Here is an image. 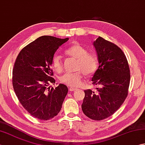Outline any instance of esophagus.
Segmentation results:
<instances>
[{"mask_svg":"<svg viewBox=\"0 0 145 145\" xmlns=\"http://www.w3.org/2000/svg\"><path fill=\"white\" fill-rule=\"evenodd\" d=\"M76 90V88H73V87H70L69 88V91H75Z\"/></svg>","mask_w":145,"mask_h":145,"instance_id":"34e87169","label":"esophagus"}]
</instances>
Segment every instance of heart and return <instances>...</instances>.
Returning a JSON list of instances; mask_svg holds the SVG:
<instances>
[{
	"instance_id": "heart-1",
	"label": "heart",
	"mask_w": 145,
	"mask_h": 145,
	"mask_svg": "<svg viewBox=\"0 0 145 145\" xmlns=\"http://www.w3.org/2000/svg\"><path fill=\"white\" fill-rule=\"evenodd\" d=\"M66 54L69 56L77 60L76 69L79 72L70 73H67L60 78V82L70 87H78L82 84L84 73L85 75L93 74L98 67V60L95 55L88 53L87 48L81 45L76 44L67 48ZM52 67L57 72H61L63 70V63L61 58L55 54L52 58Z\"/></svg>"
}]
</instances>
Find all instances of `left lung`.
Here are the masks:
<instances>
[{
    "label": "left lung",
    "instance_id": "1",
    "mask_svg": "<svg viewBox=\"0 0 145 145\" xmlns=\"http://www.w3.org/2000/svg\"><path fill=\"white\" fill-rule=\"evenodd\" d=\"M93 45L99 66L91 80L99 87L96 92L90 89L84 91L82 109L90 119L102 120L112 116L124 102L130 72L125 55L118 46L101 37Z\"/></svg>",
    "mask_w": 145,
    "mask_h": 145
}]
</instances>
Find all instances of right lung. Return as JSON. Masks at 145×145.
<instances>
[{"mask_svg": "<svg viewBox=\"0 0 145 145\" xmlns=\"http://www.w3.org/2000/svg\"><path fill=\"white\" fill-rule=\"evenodd\" d=\"M69 39L40 37L24 47L15 60L12 72L14 90L22 105L36 118L52 119L61 108L67 87L61 84L55 89L48 87L55 83L52 77V58Z\"/></svg>", "mask_w": 145, "mask_h": 145, "instance_id": "right-lung-1", "label": "right lung"}]
</instances>
